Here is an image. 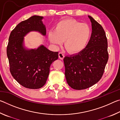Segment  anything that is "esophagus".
<instances>
[{"instance_id": "1", "label": "esophagus", "mask_w": 120, "mask_h": 120, "mask_svg": "<svg viewBox=\"0 0 120 120\" xmlns=\"http://www.w3.org/2000/svg\"><path fill=\"white\" fill-rule=\"evenodd\" d=\"M64 54L63 53L60 52L59 53V58L60 59L63 60V59H64Z\"/></svg>"}]
</instances>
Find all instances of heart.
<instances>
[{
  "label": "heart",
  "instance_id": "obj_1",
  "mask_svg": "<svg viewBox=\"0 0 120 120\" xmlns=\"http://www.w3.org/2000/svg\"><path fill=\"white\" fill-rule=\"evenodd\" d=\"M92 30L88 24L74 19H64L56 24L54 31L48 33L51 43L60 45L64 41V47L72 54L80 53L86 48L90 40Z\"/></svg>",
  "mask_w": 120,
  "mask_h": 120
}]
</instances>
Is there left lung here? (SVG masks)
Wrapping results in <instances>:
<instances>
[{
	"label": "left lung",
	"mask_w": 120,
	"mask_h": 120,
	"mask_svg": "<svg viewBox=\"0 0 120 120\" xmlns=\"http://www.w3.org/2000/svg\"><path fill=\"white\" fill-rule=\"evenodd\" d=\"M92 32L86 48L78 53L64 59L65 77L72 88L82 90L98 82L109 59L107 40L104 29L90 16Z\"/></svg>",
	"instance_id": "left-lung-1"
}]
</instances>
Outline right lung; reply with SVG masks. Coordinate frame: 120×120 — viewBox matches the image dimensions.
<instances>
[{"instance_id": "obj_1", "label": "right lung", "mask_w": 120, "mask_h": 120, "mask_svg": "<svg viewBox=\"0 0 120 120\" xmlns=\"http://www.w3.org/2000/svg\"><path fill=\"white\" fill-rule=\"evenodd\" d=\"M42 16L34 15L22 21L11 31L7 48L10 71L14 78L22 86L38 89L46 83L52 63L58 59V52H53L41 44L28 49L24 37L31 32L46 35Z\"/></svg>"}]
</instances>
